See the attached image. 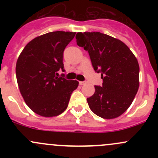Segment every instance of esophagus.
<instances>
[{"mask_svg":"<svg viewBox=\"0 0 158 158\" xmlns=\"http://www.w3.org/2000/svg\"><path fill=\"white\" fill-rule=\"evenodd\" d=\"M85 84H86V82H82V81H80V82H79V85H85Z\"/></svg>","mask_w":158,"mask_h":158,"instance_id":"obj_1","label":"esophagus"}]
</instances>
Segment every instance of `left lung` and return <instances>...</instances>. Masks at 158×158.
I'll list each match as a JSON object with an SVG mask.
<instances>
[{"mask_svg":"<svg viewBox=\"0 0 158 158\" xmlns=\"http://www.w3.org/2000/svg\"><path fill=\"white\" fill-rule=\"evenodd\" d=\"M76 44L88 51L92 66L101 73L102 86L87 98L90 109L105 119L122 115L130 107L139 88V64L128 46L99 32L77 33Z\"/></svg>","mask_w":158,"mask_h":158,"instance_id":"left-lung-1","label":"left lung"}]
</instances>
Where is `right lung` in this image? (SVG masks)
Listing matches in <instances>:
<instances>
[{
	"mask_svg": "<svg viewBox=\"0 0 158 158\" xmlns=\"http://www.w3.org/2000/svg\"><path fill=\"white\" fill-rule=\"evenodd\" d=\"M76 32L54 31L36 36L20 52L16 76L20 94L33 112L46 118L62 114L79 82L58 77L64 71L63 51Z\"/></svg>",
	"mask_w": 158,
	"mask_h": 158,
	"instance_id": "add662e5",
	"label": "right lung"
}]
</instances>
